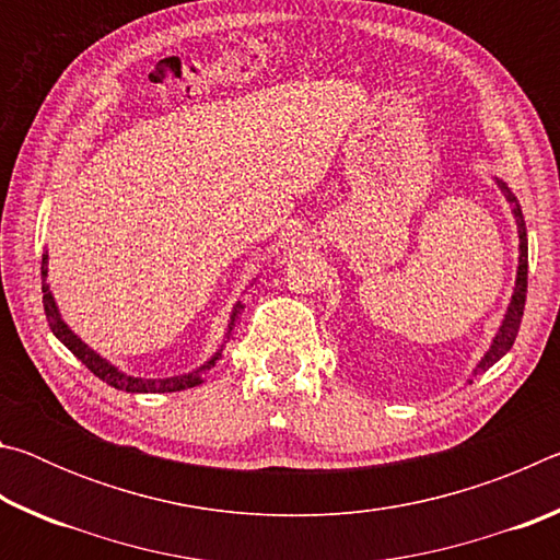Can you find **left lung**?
<instances>
[{
    "mask_svg": "<svg viewBox=\"0 0 560 560\" xmlns=\"http://www.w3.org/2000/svg\"><path fill=\"white\" fill-rule=\"evenodd\" d=\"M497 185L501 187V192H504L509 205L514 207L511 212H514V220H516V226H518V271H516V287H514V293H511V303L506 308V316H504V320H501V328H499V334L494 338V343H491V348L487 350V355L479 360V365H477V371H474V375L489 371V368L494 365L499 358H504L509 353V348L514 346V340H516L521 318H524V303H526V279H528L526 222H524V214H521L518 200L514 197V192H511V189L506 187V183L497 179Z\"/></svg>",
    "mask_w": 560,
    "mask_h": 560,
    "instance_id": "obj_1",
    "label": "left lung"
}]
</instances>
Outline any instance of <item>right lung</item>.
Instances as JSON below:
<instances>
[{"instance_id":"add662e5","label":"right lung","mask_w":560,"mask_h":560,"mask_svg":"<svg viewBox=\"0 0 560 560\" xmlns=\"http://www.w3.org/2000/svg\"><path fill=\"white\" fill-rule=\"evenodd\" d=\"M49 254H44L42 257V291H44V311H46V320H49L51 326V334L61 340V343L71 350V353L81 360L83 365L89 368V371L101 377L103 383H108L110 387H116V390H126V393H177V390H187V387H195L205 383V375L212 371L217 360L222 358V348L217 350V353L207 360L205 365L197 368V371L187 373V375H177V377H158V381H148V377H132L120 373L116 365H110L106 358H101L96 350H91L83 340L73 334V330L63 324L59 308H56V301L49 291V283H46V277H49ZM244 311V303L236 301L234 303V311L230 316V326H226V338L232 336V330L236 326V320H240Z\"/></svg>"}]
</instances>
